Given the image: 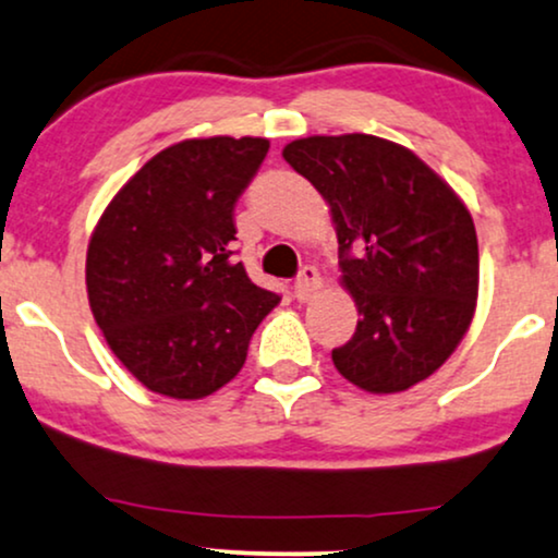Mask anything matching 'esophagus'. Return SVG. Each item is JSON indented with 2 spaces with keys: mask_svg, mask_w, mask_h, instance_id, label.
Listing matches in <instances>:
<instances>
[{
  "mask_svg": "<svg viewBox=\"0 0 558 558\" xmlns=\"http://www.w3.org/2000/svg\"><path fill=\"white\" fill-rule=\"evenodd\" d=\"M323 287V279H320V274H318V268L315 266H305L300 271V277H298V281H294V298H298L300 302H305V300H311L315 292H318Z\"/></svg>",
  "mask_w": 558,
  "mask_h": 558,
  "instance_id": "esophagus-1",
  "label": "esophagus"
}]
</instances>
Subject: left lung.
Returning a JSON list of instances; mask_svg holds the SVG:
<instances>
[{
	"mask_svg": "<svg viewBox=\"0 0 558 558\" xmlns=\"http://www.w3.org/2000/svg\"><path fill=\"white\" fill-rule=\"evenodd\" d=\"M284 160L331 206L356 331L336 369L367 393H401L445 364L478 298V240L456 191L411 149L373 134L307 136Z\"/></svg>",
	"mask_w": 558,
	"mask_h": 558,
	"instance_id": "obj_1",
	"label": "left lung"
}]
</instances>
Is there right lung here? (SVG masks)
<instances>
[{
	"label": "right lung",
	"mask_w": 558,
	"mask_h": 558,
	"mask_svg": "<svg viewBox=\"0 0 558 558\" xmlns=\"http://www.w3.org/2000/svg\"><path fill=\"white\" fill-rule=\"evenodd\" d=\"M268 153L260 136L185 140L106 206L87 245V300L123 367L153 393L196 401L240 373L279 294L232 260L235 204Z\"/></svg>",
	"instance_id": "obj_1"
}]
</instances>
